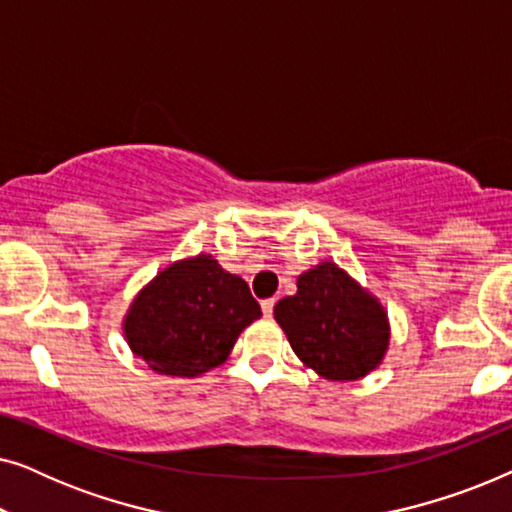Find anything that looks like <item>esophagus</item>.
<instances>
[{
    "label": "esophagus",
    "mask_w": 512,
    "mask_h": 512,
    "mask_svg": "<svg viewBox=\"0 0 512 512\" xmlns=\"http://www.w3.org/2000/svg\"><path fill=\"white\" fill-rule=\"evenodd\" d=\"M261 310H263L265 317H272V312H275V298L263 300V303H261Z\"/></svg>",
    "instance_id": "34e87169"
}]
</instances>
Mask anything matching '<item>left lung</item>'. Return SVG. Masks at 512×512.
<instances>
[{
    "mask_svg": "<svg viewBox=\"0 0 512 512\" xmlns=\"http://www.w3.org/2000/svg\"><path fill=\"white\" fill-rule=\"evenodd\" d=\"M293 352L326 380H359L389 347L387 312L331 261L298 277L296 296L275 305Z\"/></svg>",
    "mask_w": 512,
    "mask_h": 512,
    "instance_id": "left-lung-1",
    "label": "left lung"
}]
</instances>
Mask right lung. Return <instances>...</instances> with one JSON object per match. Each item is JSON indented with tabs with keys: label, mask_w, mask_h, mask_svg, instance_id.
<instances>
[{
	"label": "right lung",
	"mask_w": 512,
	"mask_h": 512,
	"mask_svg": "<svg viewBox=\"0 0 512 512\" xmlns=\"http://www.w3.org/2000/svg\"><path fill=\"white\" fill-rule=\"evenodd\" d=\"M261 305L242 277L200 254L158 272L132 300L123 331L132 352L160 375L195 377L228 359Z\"/></svg>",
	"instance_id": "obj_1"
}]
</instances>
